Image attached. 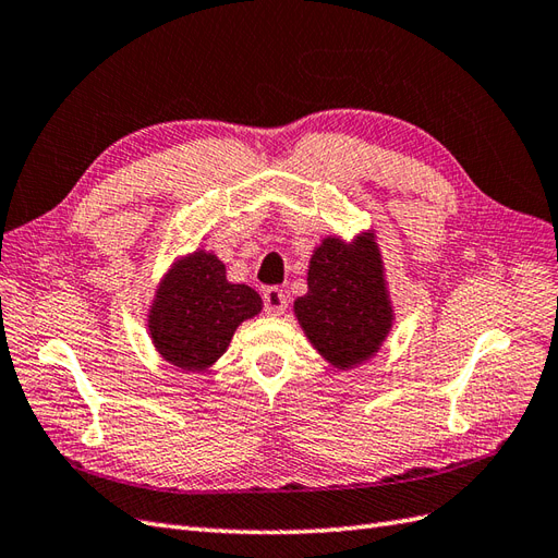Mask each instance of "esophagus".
Masks as SVG:
<instances>
[{"label": "esophagus", "instance_id": "esophagus-1", "mask_svg": "<svg viewBox=\"0 0 558 558\" xmlns=\"http://www.w3.org/2000/svg\"><path fill=\"white\" fill-rule=\"evenodd\" d=\"M265 312L271 317H279L283 315V310H287V293H283L281 289L271 287L265 291Z\"/></svg>", "mask_w": 558, "mask_h": 558}]
</instances>
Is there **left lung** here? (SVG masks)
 <instances>
[{
	"label": "left lung",
	"instance_id": "obj_1",
	"mask_svg": "<svg viewBox=\"0 0 558 558\" xmlns=\"http://www.w3.org/2000/svg\"><path fill=\"white\" fill-rule=\"evenodd\" d=\"M293 315L310 345L333 369L350 372L378 355L396 324L376 229L352 239L324 236L307 265V293Z\"/></svg>",
	"mask_w": 558,
	"mask_h": 558
}]
</instances>
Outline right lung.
I'll list each match as a JSON object with an SVG mask.
<instances>
[{
  "label": "right lung",
  "mask_w": 558,
  "mask_h": 558,
  "mask_svg": "<svg viewBox=\"0 0 558 558\" xmlns=\"http://www.w3.org/2000/svg\"><path fill=\"white\" fill-rule=\"evenodd\" d=\"M263 312V298L227 279L217 253L196 248L177 255L162 271L146 312L148 338L158 355L182 372H208L239 326Z\"/></svg>",
  "instance_id": "right-lung-1"
}]
</instances>
